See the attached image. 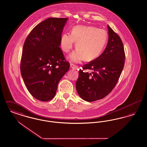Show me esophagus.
<instances>
[{
	"label": "esophagus",
	"mask_w": 147,
	"mask_h": 147,
	"mask_svg": "<svg viewBox=\"0 0 147 147\" xmlns=\"http://www.w3.org/2000/svg\"><path fill=\"white\" fill-rule=\"evenodd\" d=\"M70 67L71 68L74 69H76L77 68V66L76 65H74V64H70Z\"/></svg>",
	"instance_id": "obj_1"
}]
</instances>
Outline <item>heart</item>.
<instances>
[{
  "label": "heart",
  "instance_id": "b5f03b06",
  "mask_svg": "<svg viewBox=\"0 0 147 147\" xmlns=\"http://www.w3.org/2000/svg\"><path fill=\"white\" fill-rule=\"evenodd\" d=\"M107 40V34L103 29L94 26L78 25L71 29V34L62 35L60 46L63 52L68 53L77 42V49L68 57L74 63H80L85 58L91 61L100 56Z\"/></svg>",
  "mask_w": 147,
  "mask_h": 147
}]
</instances>
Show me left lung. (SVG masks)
Wrapping results in <instances>:
<instances>
[{
    "label": "left lung",
    "instance_id": "obj_1",
    "mask_svg": "<svg viewBox=\"0 0 147 147\" xmlns=\"http://www.w3.org/2000/svg\"><path fill=\"white\" fill-rule=\"evenodd\" d=\"M109 40L104 52L83 66L76 82L77 91L84 100L92 102L105 98L117 84L125 65V53L122 41L107 26ZM91 70V73L85 72Z\"/></svg>",
    "mask_w": 147,
    "mask_h": 147
}]
</instances>
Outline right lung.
<instances>
[{
	"instance_id": "add662e5",
	"label": "right lung",
	"mask_w": 147,
	"mask_h": 147,
	"mask_svg": "<svg viewBox=\"0 0 147 147\" xmlns=\"http://www.w3.org/2000/svg\"><path fill=\"white\" fill-rule=\"evenodd\" d=\"M68 18H49L36 25L24 42L21 56V76L32 96L42 101L52 100L57 86L68 71L59 47Z\"/></svg>"
}]
</instances>
